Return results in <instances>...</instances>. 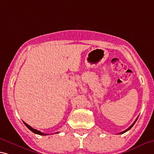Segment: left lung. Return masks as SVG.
Returning a JSON list of instances; mask_svg holds the SVG:
<instances>
[{
  "instance_id": "left-lung-1",
  "label": "left lung",
  "mask_w": 154,
  "mask_h": 154,
  "mask_svg": "<svg viewBox=\"0 0 154 154\" xmlns=\"http://www.w3.org/2000/svg\"><path fill=\"white\" fill-rule=\"evenodd\" d=\"M138 118L136 119V120H135V121H134V123H133V124H132V125H131V126L130 127V128H128V129H127V130H125V131H122V132H121V133H119V134H123V133H125V132H126V131H128V130H130V129H131V128H132V127H133V125H134V124H135V123H136V121H137V119H138Z\"/></svg>"
}]
</instances>
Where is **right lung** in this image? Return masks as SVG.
Wrapping results in <instances>:
<instances>
[{
    "label": "right lung",
    "instance_id": "obj_1",
    "mask_svg": "<svg viewBox=\"0 0 154 154\" xmlns=\"http://www.w3.org/2000/svg\"><path fill=\"white\" fill-rule=\"evenodd\" d=\"M23 123H24V125H25L26 127H27V128L29 129V130H31V131H32V132H33V133H35V134H39V135H42V136L48 135V134H44V133H42V132H41L40 131L37 130H35V129L31 128V127L30 125H29L28 124H26V123H25V122L23 121ZM57 133H58V132H57ZM57 133H56V134H57Z\"/></svg>",
    "mask_w": 154,
    "mask_h": 154
}]
</instances>
